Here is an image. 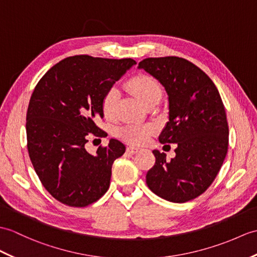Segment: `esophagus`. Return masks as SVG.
Returning a JSON list of instances; mask_svg holds the SVG:
<instances>
[{
	"mask_svg": "<svg viewBox=\"0 0 257 257\" xmlns=\"http://www.w3.org/2000/svg\"><path fill=\"white\" fill-rule=\"evenodd\" d=\"M139 151L138 148H135V147H128L127 148V152L128 153H131V154H135Z\"/></svg>",
	"mask_w": 257,
	"mask_h": 257,
	"instance_id": "34e87169",
	"label": "esophagus"
}]
</instances>
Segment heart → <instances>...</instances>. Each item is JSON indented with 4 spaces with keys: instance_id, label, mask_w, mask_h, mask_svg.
<instances>
[{
    "instance_id": "b5f03b06",
    "label": "heart",
    "mask_w": 257,
    "mask_h": 257,
    "mask_svg": "<svg viewBox=\"0 0 257 257\" xmlns=\"http://www.w3.org/2000/svg\"><path fill=\"white\" fill-rule=\"evenodd\" d=\"M130 89L143 105L151 103L153 100L160 99L162 96V87L157 80L148 75L137 76L130 82ZM119 98V92L116 87L109 88L101 101L104 116L106 118L115 117L116 106ZM120 137L133 145H142L153 134V127L142 126V124H128L119 131Z\"/></svg>"
}]
</instances>
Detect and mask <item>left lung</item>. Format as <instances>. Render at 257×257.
<instances>
[{
  "label": "left lung",
  "mask_w": 257,
  "mask_h": 257,
  "mask_svg": "<svg viewBox=\"0 0 257 257\" xmlns=\"http://www.w3.org/2000/svg\"><path fill=\"white\" fill-rule=\"evenodd\" d=\"M138 69L157 79L168 94L169 121L161 143H176V156L153 150L156 163L146 176L148 187L171 202H186L206 192L228 151L229 128L216 85L204 71L178 57L148 58Z\"/></svg>",
  "instance_id": "8db88e82"
}]
</instances>
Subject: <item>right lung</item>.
I'll use <instances>...</instances> for the list:
<instances>
[{"mask_svg": "<svg viewBox=\"0 0 257 257\" xmlns=\"http://www.w3.org/2000/svg\"><path fill=\"white\" fill-rule=\"evenodd\" d=\"M134 59H63L36 85L26 115L29 158L49 194L64 205L86 207L109 187L111 166L126 147L110 139L108 146L88 153L89 134L101 136L95 120L104 118L101 101Z\"/></svg>", "mask_w": 257, "mask_h": 257, "instance_id": "1", "label": "right lung"}]
</instances>
